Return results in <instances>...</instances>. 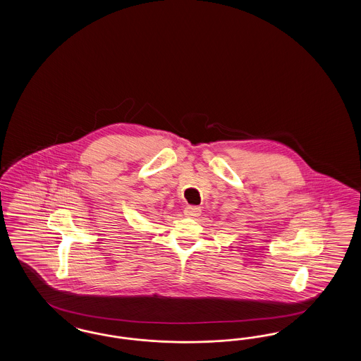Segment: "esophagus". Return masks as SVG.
Instances as JSON below:
<instances>
[{"label":"esophagus","instance_id":"esophagus-1","mask_svg":"<svg viewBox=\"0 0 361 361\" xmlns=\"http://www.w3.org/2000/svg\"><path fill=\"white\" fill-rule=\"evenodd\" d=\"M202 212V208L197 206H187L184 208V215L188 218H196Z\"/></svg>","mask_w":361,"mask_h":361}]
</instances>
